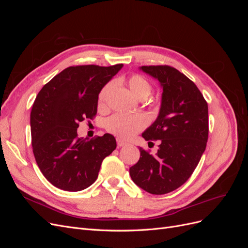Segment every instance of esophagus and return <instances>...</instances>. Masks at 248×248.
I'll return each instance as SVG.
<instances>
[{"mask_svg": "<svg viewBox=\"0 0 248 248\" xmlns=\"http://www.w3.org/2000/svg\"><path fill=\"white\" fill-rule=\"evenodd\" d=\"M117 145H118V147H123V146L127 145V142L121 139H117Z\"/></svg>", "mask_w": 248, "mask_h": 248, "instance_id": "esophagus-1", "label": "esophagus"}]
</instances>
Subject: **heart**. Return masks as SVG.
Listing matches in <instances>:
<instances>
[{
	"instance_id": "obj_1",
	"label": "heart",
	"mask_w": 248,
	"mask_h": 248,
	"mask_svg": "<svg viewBox=\"0 0 248 248\" xmlns=\"http://www.w3.org/2000/svg\"><path fill=\"white\" fill-rule=\"evenodd\" d=\"M131 93L137 98H146L151 92V84L144 77L140 74H133L126 80ZM114 84L111 81L102 88L98 95L99 106H104L108 96L111 91ZM147 121L141 115H127V114H115L109 117L106 122V128L110 133L122 139H129L137 132L141 130L146 126Z\"/></svg>"
}]
</instances>
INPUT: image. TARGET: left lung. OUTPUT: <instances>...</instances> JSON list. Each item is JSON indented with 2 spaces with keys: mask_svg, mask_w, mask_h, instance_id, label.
Listing matches in <instances>:
<instances>
[{
  "mask_svg": "<svg viewBox=\"0 0 248 248\" xmlns=\"http://www.w3.org/2000/svg\"><path fill=\"white\" fill-rule=\"evenodd\" d=\"M140 70L162 88L159 114L141 137L159 140L153 156L140 148L139 161L129 169L132 181L152 194L183 185L197 168L208 140V104L198 87L170 66H141Z\"/></svg>",
  "mask_w": 248,
  "mask_h": 248,
  "instance_id": "1",
  "label": "left lung"
}]
</instances>
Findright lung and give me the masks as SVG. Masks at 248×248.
<instances>
[{
    "label": "right lung",
    "instance_id": "1",
    "mask_svg": "<svg viewBox=\"0 0 248 248\" xmlns=\"http://www.w3.org/2000/svg\"><path fill=\"white\" fill-rule=\"evenodd\" d=\"M122 67H68L37 95L30 119L33 153L43 176L58 188H88L98 177L102 160L116 149L111 134L87 140L78 137V128L96 115L100 91Z\"/></svg>",
    "mask_w": 248,
    "mask_h": 248
}]
</instances>
